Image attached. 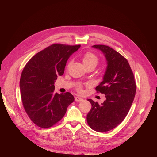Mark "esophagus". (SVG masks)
Returning a JSON list of instances; mask_svg holds the SVG:
<instances>
[{
	"label": "esophagus",
	"mask_w": 157,
	"mask_h": 157,
	"mask_svg": "<svg viewBox=\"0 0 157 157\" xmlns=\"http://www.w3.org/2000/svg\"><path fill=\"white\" fill-rule=\"evenodd\" d=\"M83 100V99L80 98V97H75V101H77V102H80V101H82Z\"/></svg>",
	"instance_id": "esophagus-1"
}]
</instances>
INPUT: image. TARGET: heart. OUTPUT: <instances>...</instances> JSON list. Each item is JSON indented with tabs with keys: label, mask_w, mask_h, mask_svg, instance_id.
I'll return each instance as SVG.
<instances>
[{
	"label": "heart",
	"mask_w": 157,
	"mask_h": 157,
	"mask_svg": "<svg viewBox=\"0 0 157 157\" xmlns=\"http://www.w3.org/2000/svg\"><path fill=\"white\" fill-rule=\"evenodd\" d=\"M82 63L85 67H87L89 65H94L96 67V66L98 63V57L91 52H87L82 57ZM78 91H82L80 86L78 87Z\"/></svg>",
	"instance_id": "1"
}]
</instances>
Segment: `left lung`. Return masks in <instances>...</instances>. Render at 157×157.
Masks as SVG:
<instances>
[{
	"instance_id": "left-lung-1",
	"label": "left lung",
	"mask_w": 157,
	"mask_h": 157,
	"mask_svg": "<svg viewBox=\"0 0 157 157\" xmlns=\"http://www.w3.org/2000/svg\"><path fill=\"white\" fill-rule=\"evenodd\" d=\"M92 47L101 51L107 61L103 81L96 88L98 92L105 95L106 99L101 104L88 99L92 109L86 119L92 130L105 132L119 125L128 115L135 97L136 85L126 58L109 46Z\"/></svg>"
}]
</instances>
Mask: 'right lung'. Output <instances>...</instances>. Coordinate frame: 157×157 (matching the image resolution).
<instances>
[{
  "label": "right lung",
  "instance_id": "right-lung-1",
  "mask_svg": "<svg viewBox=\"0 0 157 157\" xmlns=\"http://www.w3.org/2000/svg\"><path fill=\"white\" fill-rule=\"evenodd\" d=\"M80 45L54 44L38 52L23 69L20 82L23 107L33 123L48 128L63 117L75 100L72 94L54 93L58 76L64 73L69 57Z\"/></svg>",
  "mask_w": 157,
  "mask_h": 157
}]
</instances>
